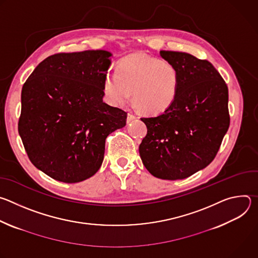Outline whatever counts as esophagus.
<instances>
[{"label":"esophagus","mask_w":258,"mask_h":258,"mask_svg":"<svg viewBox=\"0 0 258 258\" xmlns=\"http://www.w3.org/2000/svg\"><path fill=\"white\" fill-rule=\"evenodd\" d=\"M135 119H137V117H136L134 114H131V113H128V114H127V118H126L127 123L132 122V121H133V120H135Z\"/></svg>","instance_id":"34e87169"}]
</instances>
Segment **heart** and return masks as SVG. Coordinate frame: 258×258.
Returning <instances> with one entry per match:
<instances>
[{
    "label": "heart",
    "mask_w": 258,
    "mask_h": 258,
    "mask_svg": "<svg viewBox=\"0 0 258 258\" xmlns=\"http://www.w3.org/2000/svg\"><path fill=\"white\" fill-rule=\"evenodd\" d=\"M179 82V72L173 63L137 53L124 58L117 72L107 73L103 92L114 106L125 104L133 92L135 102L144 111L157 114L173 103Z\"/></svg>",
    "instance_id": "b5f03b06"
}]
</instances>
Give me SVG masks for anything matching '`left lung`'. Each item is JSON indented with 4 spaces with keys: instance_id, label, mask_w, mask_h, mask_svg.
I'll return each instance as SVG.
<instances>
[{
    "instance_id": "1",
    "label": "left lung",
    "mask_w": 258,
    "mask_h": 258,
    "mask_svg": "<svg viewBox=\"0 0 258 258\" xmlns=\"http://www.w3.org/2000/svg\"><path fill=\"white\" fill-rule=\"evenodd\" d=\"M179 72V89L162 113L143 117L147 135L139 147L143 164L162 179H182L215 157L230 125L228 87L214 66L191 54L160 51Z\"/></svg>"
}]
</instances>
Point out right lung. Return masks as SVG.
I'll list each match as a JSON object with an SVG mask.
<instances>
[{
	"label": "right lung",
	"mask_w": 258,
	"mask_h": 258,
	"mask_svg": "<svg viewBox=\"0 0 258 258\" xmlns=\"http://www.w3.org/2000/svg\"><path fill=\"white\" fill-rule=\"evenodd\" d=\"M112 56L105 50L50 56L22 87L19 136L32 164L56 180L93 176L106 138L126 124V112L103 101Z\"/></svg>",
	"instance_id": "add662e5"
}]
</instances>
